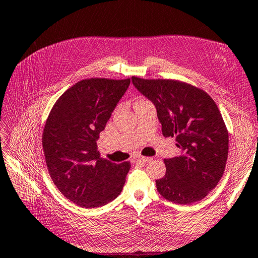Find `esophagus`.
I'll list each match as a JSON object with an SVG mask.
<instances>
[{
	"instance_id": "esophagus-1",
	"label": "esophagus",
	"mask_w": 258,
	"mask_h": 258,
	"mask_svg": "<svg viewBox=\"0 0 258 258\" xmlns=\"http://www.w3.org/2000/svg\"><path fill=\"white\" fill-rule=\"evenodd\" d=\"M153 160L152 157H139V158H136V161H139V162H143V163H147V162H151Z\"/></svg>"
}]
</instances>
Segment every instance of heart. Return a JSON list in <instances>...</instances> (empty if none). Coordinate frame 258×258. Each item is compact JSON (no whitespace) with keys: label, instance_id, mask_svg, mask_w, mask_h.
Here are the masks:
<instances>
[{"label":"heart","instance_id":"obj_1","mask_svg":"<svg viewBox=\"0 0 258 258\" xmlns=\"http://www.w3.org/2000/svg\"><path fill=\"white\" fill-rule=\"evenodd\" d=\"M141 101H144V100H140V101H139V102H141Z\"/></svg>","mask_w":258,"mask_h":258}]
</instances>
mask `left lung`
I'll use <instances>...</instances> for the list:
<instances>
[{"label":"left lung","mask_w":258,"mask_h":258,"mask_svg":"<svg viewBox=\"0 0 258 258\" xmlns=\"http://www.w3.org/2000/svg\"><path fill=\"white\" fill-rule=\"evenodd\" d=\"M134 86L153 102L165 138H175L182 154L164 160L166 173L156 179L164 199L191 204L204 199L222 178L228 156V132L213 98L177 80L132 76Z\"/></svg>","instance_id":"8db88e82"}]
</instances>
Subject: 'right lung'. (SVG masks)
Listing matches in <instances>:
<instances>
[{"label":"right lung","mask_w":258,"mask_h":258,"mask_svg":"<svg viewBox=\"0 0 258 258\" xmlns=\"http://www.w3.org/2000/svg\"><path fill=\"white\" fill-rule=\"evenodd\" d=\"M130 83V79L82 80L48 114L42 136L46 166L58 190L76 205L100 207L123 189L131 163L100 157L96 141Z\"/></svg>","instance_id":"add662e5"}]
</instances>
